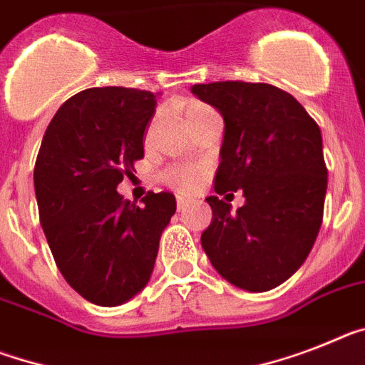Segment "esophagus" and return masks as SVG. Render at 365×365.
I'll return each mask as SVG.
<instances>
[{"label": "esophagus", "instance_id": "34e87169", "mask_svg": "<svg viewBox=\"0 0 365 365\" xmlns=\"http://www.w3.org/2000/svg\"><path fill=\"white\" fill-rule=\"evenodd\" d=\"M187 206H189V202L185 200V198H178V204H176L178 211H185L187 210Z\"/></svg>", "mask_w": 365, "mask_h": 365}]
</instances>
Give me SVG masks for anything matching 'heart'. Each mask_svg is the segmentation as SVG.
Wrapping results in <instances>:
<instances>
[{"label": "heart", "mask_w": 365, "mask_h": 365, "mask_svg": "<svg viewBox=\"0 0 365 365\" xmlns=\"http://www.w3.org/2000/svg\"><path fill=\"white\" fill-rule=\"evenodd\" d=\"M210 107L204 106V103H192V106L187 107V113L185 115L192 116L198 115V113L207 111ZM163 182L168 183L170 187L180 189V191H192L200 183L202 170L198 167H189V165H178V167L167 168L163 174Z\"/></svg>", "instance_id": "heart-1"}]
</instances>
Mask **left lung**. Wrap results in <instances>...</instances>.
Here are the masks:
<instances>
[{
  "label": "left lung",
  "instance_id": "1",
  "mask_svg": "<svg viewBox=\"0 0 365 365\" xmlns=\"http://www.w3.org/2000/svg\"><path fill=\"white\" fill-rule=\"evenodd\" d=\"M191 91L225 118L215 192L243 189L245 197L235 213L222 198H206L213 219L202 249L230 284L269 292L304 263L323 222L327 165L319 125L274 85L215 81Z\"/></svg>",
  "mask_w": 365,
  "mask_h": 365
}]
</instances>
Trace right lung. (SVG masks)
Returning a JSON list of instances; mask_svg holds the SVG:
<instances>
[{
    "label": "right lung",
    "mask_w": 365,
    "mask_h": 365,
    "mask_svg": "<svg viewBox=\"0 0 365 365\" xmlns=\"http://www.w3.org/2000/svg\"><path fill=\"white\" fill-rule=\"evenodd\" d=\"M150 91L94 87L68 98L44 133L35 163L38 217L64 280L98 306H118L148 284L159 237L176 211L170 192L143 206L116 185L145 158L155 113Z\"/></svg>",
    "instance_id": "obj_1"
}]
</instances>
